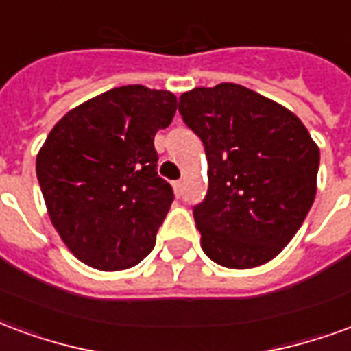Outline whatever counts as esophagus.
I'll return each mask as SVG.
<instances>
[{
  "mask_svg": "<svg viewBox=\"0 0 351 351\" xmlns=\"http://www.w3.org/2000/svg\"><path fill=\"white\" fill-rule=\"evenodd\" d=\"M173 188H175L176 195H180V193H182V190H184V182H182V180H178V182L173 184Z\"/></svg>",
  "mask_w": 351,
  "mask_h": 351,
  "instance_id": "obj_1",
  "label": "esophagus"
}]
</instances>
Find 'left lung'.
<instances>
[{
  "instance_id": "1",
  "label": "left lung",
  "mask_w": 351,
  "mask_h": 351,
  "mask_svg": "<svg viewBox=\"0 0 351 351\" xmlns=\"http://www.w3.org/2000/svg\"><path fill=\"white\" fill-rule=\"evenodd\" d=\"M205 145L208 191L193 218L214 263L252 269L276 258L316 197L319 148L297 116L250 88L221 82L180 95Z\"/></svg>"
}]
</instances>
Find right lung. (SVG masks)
I'll use <instances>...</instances> for the list:
<instances>
[{"instance_id": "obj_1", "label": "right lung", "mask_w": 351, "mask_h": 351, "mask_svg": "<svg viewBox=\"0 0 351 351\" xmlns=\"http://www.w3.org/2000/svg\"><path fill=\"white\" fill-rule=\"evenodd\" d=\"M176 95L141 84L112 88L71 108L37 154L50 221L82 263L122 271L152 252L173 188L158 176L154 135Z\"/></svg>"}]
</instances>
